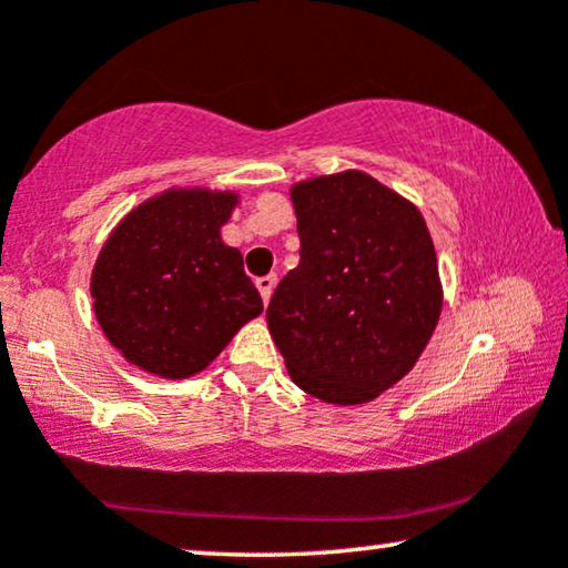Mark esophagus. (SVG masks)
I'll use <instances>...</instances> for the list:
<instances>
[{
	"label": "esophagus",
	"mask_w": 568,
	"mask_h": 568,
	"mask_svg": "<svg viewBox=\"0 0 568 568\" xmlns=\"http://www.w3.org/2000/svg\"><path fill=\"white\" fill-rule=\"evenodd\" d=\"M255 286H258L263 302H268L271 300V292H274V286H276V274L258 276V278H255Z\"/></svg>",
	"instance_id": "obj_1"
}]
</instances>
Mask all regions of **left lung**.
<instances>
[{"label":"left lung","instance_id":"8db88e82","mask_svg":"<svg viewBox=\"0 0 568 568\" xmlns=\"http://www.w3.org/2000/svg\"><path fill=\"white\" fill-rule=\"evenodd\" d=\"M300 263L266 321L294 385L356 406L408 375L442 310L422 212L359 170L292 189Z\"/></svg>","mask_w":568,"mask_h":568}]
</instances>
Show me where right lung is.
Masks as SVG:
<instances>
[{"mask_svg": "<svg viewBox=\"0 0 568 568\" xmlns=\"http://www.w3.org/2000/svg\"><path fill=\"white\" fill-rule=\"evenodd\" d=\"M235 204V193L168 191L108 237L90 292L100 328L131 364L168 379L191 377L261 315L243 255L220 237Z\"/></svg>", "mask_w": 568, "mask_h": 568, "instance_id": "1", "label": "right lung"}]
</instances>
